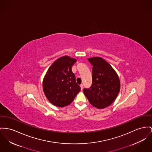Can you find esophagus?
I'll return each mask as SVG.
<instances>
[{
  "mask_svg": "<svg viewBox=\"0 0 152 152\" xmlns=\"http://www.w3.org/2000/svg\"><path fill=\"white\" fill-rule=\"evenodd\" d=\"M80 87H81V90L82 91L83 89V85L82 84L80 85Z\"/></svg>",
  "mask_w": 152,
  "mask_h": 152,
  "instance_id": "obj_1",
  "label": "esophagus"
}]
</instances>
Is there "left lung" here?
<instances>
[{"label": "left lung", "instance_id": "left-lung-1", "mask_svg": "<svg viewBox=\"0 0 152 152\" xmlns=\"http://www.w3.org/2000/svg\"><path fill=\"white\" fill-rule=\"evenodd\" d=\"M92 68V83L83 93L91 105L102 109L115 101L120 91L119 77L111 66L99 57L88 59Z\"/></svg>", "mask_w": 152, "mask_h": 152}]
</instances>
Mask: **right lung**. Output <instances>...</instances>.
Instances as JSON below:
<instances>
[{
    "label": "right lung",
    "instance_id": "add662e5",
    "mask_svg": "<svg viewBox=\"0 0 152 152\" xmlns=\"http://www.w3.org/2000/svg\"><path fill=\"white\" fill-rule=\"evenodd\" d=\"M75 62L76 59L69 56L61 57L50 67L43 80L45 95L56 107H64L69 105L81 91L71 70Z\"/></svg>",
    "mask_w": 152,
    "mask_h": 152
}]
</instances>
